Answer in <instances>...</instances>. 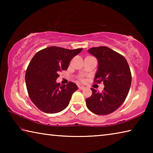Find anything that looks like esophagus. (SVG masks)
I'll use <instances>...</instances> for the list:
<instances>
[{
	"mask_svg": "<svg viewBox=\"0 0 153 153\" xmlns=\"http://www.w3.org/2000/svg\"><path fill=\"white\" fill-rule=\"evenodd\" d=\"M84 88H85L84 86H79V90H84Z\"/></svg>",
	"mask_w": 153,
	"mask_h": 153,
	"instance_id": "1",
	"label": "esophagus"
}]
</instances>
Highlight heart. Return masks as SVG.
I'll list each match as a JSON object with an SVG mask.
<instances>
[{"mask_svg": "<svg viewBox=\"0 0 153 153\" xmlns=\"http://www.w3.org/2000/svg\"><path fill=\"white\" fill-rule=\"evenodd\" d=\"M79 79H80V80H81V81H83V80H84V79H83L82 77H80V78H79Z\"/></svg>", "mask_w": 153, "mask_h": 153, "instance_id": "1", "label": "heart"}]
</instances>
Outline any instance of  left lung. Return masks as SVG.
I'll return each instance as SVG.
<instances>
[{
	"label": "left lung",
	"mask_w": 153,
	"mask_h": 153,
	"mask_svg": "<svg viewBox=\"0 0 153 153\" xmlns=\"http://www.w3.org/2000/svg\"><path fill=\"white\" fill-rule=\"evenodd\" d=\"M88 52L98 61L94 80L102 82L105 88L101 93L91 88L92 94L86 98V104L97 115H108L125 101L131 86L130 69L124 56L107 46L92 47Z\"/></svg>",
	"instance_id": "8db88e82"
}]
</instances>
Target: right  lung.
<instances>
[{
	"mask_svg": "<svg viewBox=\"0 0 153 153\" xmlns=\"http://www.w3.org/2000/svg\"><path fill=\"white\" fill-rule=\"evenodd\" d=\"M82 51L50 46L33 56L25 73V83L31 100L40 111L56 113L68 106L78 88L73 82L61 85L56 80L59 72L66 70L70 61Z\"/></svg>",
	"mask_w": 153,
	"mask_h": 153,
	"instance_id": "1",
	"label": "right lung"
}]
</instances>
